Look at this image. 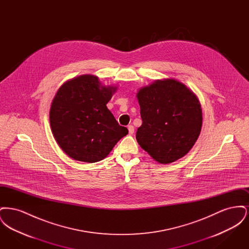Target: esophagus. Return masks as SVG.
<instances>
[{
    "mask_svg": "<svg viewBox=\"0 0 249 249\" xmlns=\"http://www.w3.org/2000/svg\"><path fill=\"white\" fill-rule=\"evenodd\" d=\"M128 130H129V133L132 134L134 132V127L132 125H129L128 126Z\"/></svg>",
    "mask_w": 249,
    "mask_h": 249,
    "instance_id": "34e87169",
    "label": "esophagus"
}]
</instances>
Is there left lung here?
Returning a JSON list of instances; mask_svg holds the SVG:
<instances>
[{"label": "left lung", "instance_id": "8db88e82", "mask_svg": "<svg viewBox=\"0 0 249 249\" xmlns=\"http://www.w3.org/2000/svg\"><path fill=\"white\" fill-rule=\"evenodd\" d=\"M142 125L136 140L161 164L188 154L201 130L202 112L197 96L176 79L156 80L137 92Z\"/></svg>", "mask_w": 249, "mask_h": 249}]
</instances>
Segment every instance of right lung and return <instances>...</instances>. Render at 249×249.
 Listing matches in <instances>:
<instances>
[{
	"label": "right lung",
	"mask_w": 249,
	"mask_h": 249,
	"mask_svg": "<svg viewBox=\"0 0 249 249\" xmlns=\"http://www.w3.org/2000/svg\"><path fill=\"white\" fill-rule=\"evenodd\" d=\"M117 87L103 86L92 74L65 82L55 95L49 112L51 130L60 148L70 158L97 162L128 134L107 108Z\"/></svg>",
	"instance_id": "add662e5"
}]
</instances>
